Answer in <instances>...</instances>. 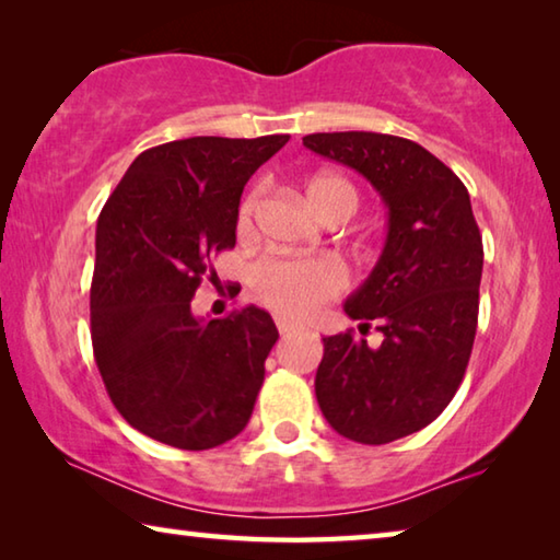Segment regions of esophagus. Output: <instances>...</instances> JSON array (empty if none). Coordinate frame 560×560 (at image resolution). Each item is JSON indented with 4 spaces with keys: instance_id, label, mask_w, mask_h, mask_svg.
Here are the masks:
<instances>
[{
    "instance_id": "esophagus-1",
    "label": "esophagus",
    "mask_w": 560,
    "mask_h": 560,
    "mask_svg": "<svg viewBox=\"0 0 560 560\" xmlns=\"http://www.w3.org/2000/svg\"><path fill=\"white\" fill-rule=\"evenodd\" d=\"M277 328H279V334H281V336L296 334V330H299V326H296V324H291V320H287L283 316H277Z\"/></svg>"
}]
</instances>
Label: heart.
Here are the masks:
<instances>
[{
    "label": "heart",
    "instance_id": "obj_1",
    "mask_svg": "<svg viewBox=\"0 0 560 560\" xmlns=\"http://www.w3.org/2000/svg\"><path fill=\"white\" fill-rule=\"evenodd\" d=\"M259 195L244 197L236 214V232L252 230L254 210ZM308 202L320 214L328 205L348 202L355 210V189L340 177H316L308 185ZM346 269L334 259H291V257H264L252 271V287L257 299L277 311L283 318H311L326 301L338 296L346 289Z\"/></svg>",
    "mask_w": 560,
    "mask_h": 560
}]
</instances>
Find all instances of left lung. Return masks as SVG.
<instances>
[{
  "instance_id": "8db88e82",
  "label": "left lung",
  "mask_w": 560,
  "mask_h": 560,
  "mask_svg": "<svg viewBox=\"0 0 560 560\" xmlns=\"http://www.w3.org/2000/svg\"><path fill=\"white\" fill-rule=\"evenodd\" d=\"M303 145L371 183L387 207L381 259L343 303L383 334L324 338L316 400L330 428L387 444L428 428L467 371L479 314L485 249L467 187L430 150L383 132H314Z\"/></svg>"
}]
</instances>
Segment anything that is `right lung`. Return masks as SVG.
Wrapping results in <instances>:
<instances>
[{"label":"right lung","mask_w":560,"mask_h":560,"mask_svg":"<svg viewBox=\"0 0 560 560\" xmlns=\"http://www.w3.org/2000/svg\"><path fill=\"white\" fill-rule=\"evenodd\" d=\"M289 136L185 138L140 153L96 224L91 340L116 410L177 450H212L249 422L279 338L264 308L197 318L210 259L232 249L242 189Z\"/></svg>","instance_id":"add662e5"}]
</instances>
